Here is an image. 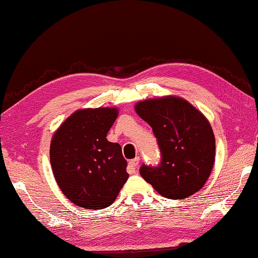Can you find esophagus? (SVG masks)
Listing matches in <instances>:
<instances>
[{"label":"esophagus","mask_w":258,"mask_h":258,"mask_svg":"<svg viewBox=\"0 0 258 258\" xmlns=\"http://www.w3.org/2000/svg\"><path fill=\"white\" fill-rule=\"evenodd\" d=\"M139 162H140L139 157H136V159H133V160L130 161V162H128V168H127L130 174H136L138 166H139Z\"/></svg>","instance_id":"obj_1"}]
</instances>
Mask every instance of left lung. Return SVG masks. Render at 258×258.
Returning a JSON list of instances; mask_svg holds the SVG:
<instances>
[{
    "label": "left lung",
    "mask_w": 258,
    "mask_h": 258,
    "mask_svg": "<svg viewBox=\"0 0 258 258\" xmlns=\"http://www.w3.org/2000/svg\"><path fill=\"white\" fill-rule=\"evenodd\" d=\"M134 109L152 126L162 156L159 167L142 164V178L169 199H184L201 190L215 159V138L207 118L177 96L145 99Z\"/></svg>",
    "instance_id": "left-lung-1"
}]
</instances>
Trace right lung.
<instances>
[{
	"label": "right lung",
	"instance_id": "right-lung-1",
	"mask_svg": "<svg viewBox=\"0 0 258 258\" xmlns=\"http://www.w3.org/2000/svg\"><path fill=\"white\" fill-rule=\"evenodd\" d=\"M117 117V107L80 109L52 138L49 160L56 184L83 209L110 206L128 178L120 145L106 139Z\"/></svg>",
	"mask_w": 258,
	"mask_h": 258
}]
</instances>
